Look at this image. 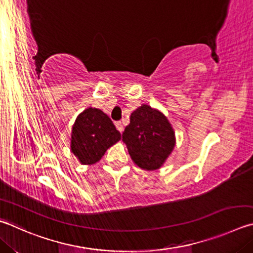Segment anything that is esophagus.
Masks as SVG:
<instances>
[{"label":"esophagus","mask_w":253,"mask_h":253,"mask_svg":"<svg viewBox=\"0 0 253 253\" xmlns=\"http://www.w3.org/2000/svg\"><path fill=\"white\" fill-rule=\"evenodd\" d=\"M115 125H116V128H117V129H118L119 131H121V132L124 131V126H123L122 122H117L116 124H115Z\"/></svg>","instance_id":"obj_1"}]
</instances>
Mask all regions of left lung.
I'll return each mask as SVG.
<instances>
[{
	"instance_id": "1",
	"label": "left lung",
	"mask_w": 253,
	"mask_h": 253,
	"mask_svg": "<svg viewBox=\"0 0 253 253\" xmlns=\"http://www.w3.org/2000/svg\"><path fill=\"white\" fill-rule=\"evenodd\" d=\"M130 157L144 170H157L176 145V136L168 118L149 105L142 104L131 113L130 123L123 132Z\"/></svg>"
}]
</instances>
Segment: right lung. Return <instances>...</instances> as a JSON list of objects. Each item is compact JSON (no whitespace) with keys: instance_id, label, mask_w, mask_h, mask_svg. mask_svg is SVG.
<instances>
[{"instance_id":"1","label":"right lung","mask_w":253,"mask_h":253,"mask_svg":"<svg viewBox=\"0 0 253 253\" xmlns=\"http://www.w3.org/2000/svg\"><path fill=\"white\" fill-rule=\"evenodd\" d=\"M71 151L83 165L99 162L122 136L106 114L98 108L83 111L72 128Z\"/></svg>"}]
</instances>
